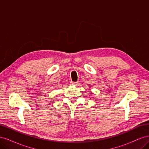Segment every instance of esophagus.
I'll use <instances>...</instances> for the list:
<instances>
[{
  "label": "esophagus",
  "instance_id": "obj_1",
  "mask_svg": "<svg viewBox=\"0 0 149 149\" xmlns=\"http://www.w3.org/2000/svg\"><path fill=\"white\" fill-rule=\"evenodd\" d=\"M70 83H71V85L76 86H78V84H79V82H78V81H77V82H73V81H71Z\"/></svg>",
  "mask_w": 149,
  "mask_h": 149
}]
</instances>
